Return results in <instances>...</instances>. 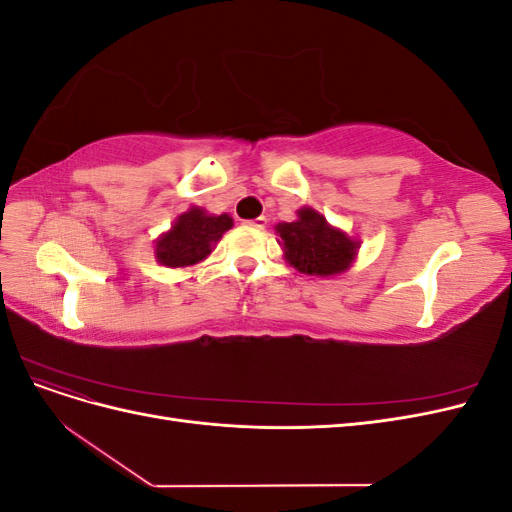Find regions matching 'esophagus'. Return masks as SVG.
<instances>
[{"mask_svg":"<svg viewBox=\"0 0 512 512\" xmlns=\"http://www.w3.org/2000/svg\"><path fill=\"white\" fill-rule=\"evenodd\" d=\"M247 226H252V228H256V230H262L267 226V218L265 215H260V218H256V220H250V222H245Z\"/></svg>","mask_w":512,"mask_h":512,"instance_id":"34e87169","label":"esophagus"}]
</instances>
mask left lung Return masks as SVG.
<instances>
[{
    "mask_svg": "<svg viewBox=\"0 0 512 512\" xmlns=\"http://www.w3.org/2000/svg\"><path fill=\"white\" fill-rule=\"evenodd\" d=\"M294 222L277 224L284 245V254L290 265L307 275H335L350 267L356 254V243L327 224L314 209H301Z\"/></svg>",
    "mask_w": 512,
    "mask_h": 512,
    "instance_id": "1",
    "label": "left lung"
}]
</instances>
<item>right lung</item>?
I'll return each instance as SVG.
<instances>
[{
    "label": "right lung",
    "mask_w": 512,
    "mask_h": 512,
    "mask_svg": "<svg viewBox=\"0 0 512 512\" xmlns=\"http://www.w3.org/2000/svg\"><path fill=\"white\" fill-rule=\"evenodd\" d=\"M232 226L230 215H207L203 209H190L179 215L175 226L156 243V256L166 267L196 265L211 254L213 245Z\"/></svg>",
    "instance_id": "1"
}]
</instances>
